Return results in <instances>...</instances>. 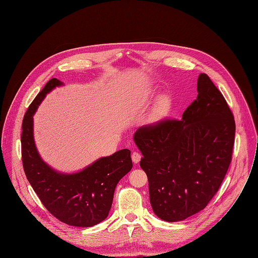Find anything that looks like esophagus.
Wrapping results in <instances>:
<instances>
[{
    "label": "esophagus",
    "instance_id": "1",
    "mask_svg": "<svg viewBox=\"0 0 258 258\" xmlns=\"http://www.w3.org/2000/svg\"><path fill=\"white\" fill-rule=\"evenodd\" d=\"M131 157H132V161H133L134 163H138V162L141 160V154L138 153V152H133L132 155H131Z\"/></svg>",
    "mask_w": 258,
    "mask_h": 258
}]
</instances>
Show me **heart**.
I'll use <instances>...</instances> for the list:
<instances>
[{
	"instance_id": "heart-1",
	"label": "heart",
	"mask_w": 258,
	"mask_h": 258,
	"mask_svg": "<svg viewBox=\"0 0 258 258\" xmlns=\"http://www.w3.org/2000/svg\"><path fill=\"white\" fill-rule=\"evenodd\" d=\"M154 97V94L152 92H149L145 97H144V102H148L150 99ZM169 105V98L166 95H162L158 98L157 104H156V111L157 113H162L166 110V108Z\"/></svg>"
}]
</instances>
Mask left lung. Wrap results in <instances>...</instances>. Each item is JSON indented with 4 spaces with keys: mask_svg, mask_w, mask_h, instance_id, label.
I'll return each instance as SVG.
<instances>
[{
    "mask_svg": "<svg viewBox=\"0 0 258 258\" xmlns=\"http://www.w3.org/2000/svg\"><path fill=\"white\" fill-rule=\"evenodd\" d=\"M198 97L179 121L139 128L133 140L143 155L154 214L178 222L204 210L231 162L235 121L220 91L201 74Z\"/></svg>",
    "mask_w": 258,
    "mask_h": 258,
    "instance_id": "obj_1",
    "label": "left lung"
}]
</instances>
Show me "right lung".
Segmentation results:
<instances>
[{"mask_svg":"<svg viewBox=\"0 0 258 258\" xmlns=\"http://www.w3.org/2000/svg\"><path fill=\"white\" fill-rule=\"evenodd\" d=\"M64 84L51 79L29 106L22 124V162L25 174L44 207L59 221L92 227L104 221L119 180L132 168L131 151L121 149L76 172H62L46 163L34 140V119L46 95Z\"/></svg>","mask_w":258,"mask_h":258,"instance_id":"obj_1","label":"right lung"}]
</instances>
